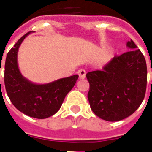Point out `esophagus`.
I'll return each mask as SVG.
<instances>
[{"label": "esophagus", "mask_w": 152, "mask_h": 152, "mask_svg": "<svg viewBox=\"0 0 152 152\" xmlns=\"http://www.w3.org/2000/svg\"><path fill=\"white\" fill-rule=\"evenodd\" d=\"M78 75H79L80 79H85L86 76V70L84 69H80L78 71Z\"/></svg>", "instance_id": "esophagus-1"}]
</instances>
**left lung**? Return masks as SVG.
Returning a JSON list of instances; mask_svg holds the SVG:
<instances>
[{
    "label": "left lung",
    "instance_id": "8db88e82",
    "mask_svg": "<svg viewBox=\"0 0 152 152\" xmlns=\"http://www.w3.org/2000/svg\"><path fill=\"white\" fill-rule=\"evenodd\" d=\"M126 46L130 50L115 56L102 67L86 74L88 93L94 113L107 121L125 119L143 101L147 89V63L140 50L132 40Z\"/></svg>",
    "mask_w": 152,
    "mask_h": 152
}]
</instances>
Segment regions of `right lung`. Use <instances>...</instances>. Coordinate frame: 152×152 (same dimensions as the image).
<instances>
[{"label":"right lung","instance_id":"1","mask_svg":"<svg viewBox=\"0 0 152 152\" xmlns=\"http://www.w3.org/2000/svg\"><path fill=\"white\" fill-rule=\"evenodd\" d=\"M31 32L22 37L7 53L4 76L5 86L9 99L18 111L31 117L45 119L59 110L65 97L74 87L79 76L74 75L43 85L32 83L23 77L18 69V51L23 40Z\"/></svg>","mask_w":152,"mask_h":152}]
</instances>
